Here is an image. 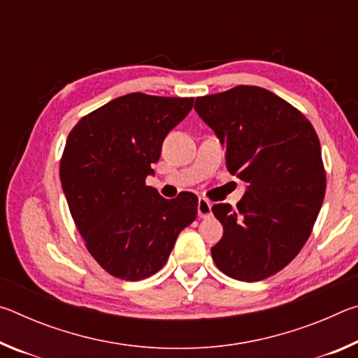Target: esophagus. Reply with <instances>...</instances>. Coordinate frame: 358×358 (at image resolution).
Wrapping results in <instances>:
<instances>
[{"instance_id":"esophagus-1","label":"esophagus","mask_w":358,"mask_h":358,"mask_svg":"<svg viewBox=\"0 0 358 358\" xmlns=\"http://www.w3.org/2000/svg\"><path fill=\"white\" fill-rule=\"evenodd\" d=\"M197 215L199 217H210L211 216V203L207 199H199L197 202Z\"/></svg>"}]
</instances>
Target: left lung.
Segmentation results:
<instances>
[{"label":"left lung","mask_w":358,"mask_h":358,"mask_svg":"<svg viewBox=\"0 0 358 358\" xmlns=\"http://www.w3.org/2000/svg\"><path fill=\"white\" fill-rule=\"evenodd\" d=\"M194 108L226 150L229 172L246 183L237 210L211 208L224 229L211 257L234 280H265L300 252L322 207L316 131L280 96L248 85L197 98Z\"/></svg>","instance_id":"1"}]
</instances>
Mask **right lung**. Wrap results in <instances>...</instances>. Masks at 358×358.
Instances as JSON below:
<instances>
[{"label": "right lung", "instance_id": "right-lung-1", "mask_svg": "<svg viewBox=\"0 0 358 358\" xmlns=\"http://www.w3.org/2000/svg\"><path fill=\"white\" fill-rule=\"evenodd\" d=\"M194 98L131 93L83 117L69 132L59 180L78 232L107 273L124 281L159 271L197 216V196L167 201L145 185L166 136Z\"/></svg>", "mask_w": 358, "mask_h": 358}]
</instances>
